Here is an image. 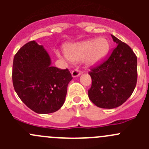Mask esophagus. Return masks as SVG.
Masks as SVG:
<instances>
[{"label":"esophagus","mask_w":149,"mask_h":149,"mask_svg":"<svg viewBox=\"0 0 149 149\" xmlns=\"http://www.w3.org/2000/svg\"><path fill=\"white\" fill-rule=\"evenodd\" d=\"M81 73H82L81 70H79V69H74L73 70H72L71 74L73 77H77V76H79V75L81 74Z\"/></svg>","instance_id":"obj_1"}]
</instances>
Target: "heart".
Returning a JSON list of instances; mask_svg holds the SVG:
<instances>
[{
  "label": "heart",
  "mask_w": 149,
  "mask_h": 149,
  "mask_svg": "<svg viewBox=\"0 0 149 149\" xmlns=\"http://www.w3.org/2000/svg\"><path fill=\"white\" fill-rule=\"evenodd\" d=\"M109 42L105 37L88 40L81 42L67 45L64 47L66 57L73 61H79L85 58L88 65L98 64L109 52Z\"/></svg>",
  "instance_id": "heart-1"
}]
</instances>
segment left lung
Wrapping results in <instances>:
<instances>
[{
  "instance_id": "obj_1",
  "label": "left lung",
  "mask_w": 149,
  "mask_h": 149,
  "mask_svg": "<svg viewBox=\"0 0 149 149\" xmlns=\"http://www.w3.org/2000/svg\"><path fill=\"white\" fill-rule=\"evenodd\" d=\"M117 46L110 56L92 67L88 74L91 86L88 94L96 106L112 109L123 104L131 96L137 83V57L133 49L115 36Z\"/></svg>"
}]
</instances>
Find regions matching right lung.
<instances>
[{
  "label": "right lung",
  "instance_id": "1",
  "mask_svg": "<svg viewBox=\"0 0 149 149\" xmlns=\"http://www.w3.org/2000/svg\"><path fill=\"white\" fill-rule=\"evenodd\" d=\"M50 64L47 51L34 40L22 47L13 58V88L21 100L39 114L55 112L63 106L73 79L68 68Z\"/></svg>",
  "mask_w": 149,
  "mask_h": 149
}]
</instances>
